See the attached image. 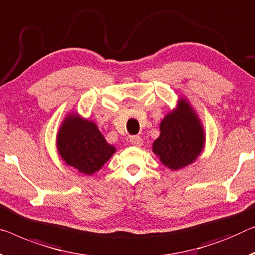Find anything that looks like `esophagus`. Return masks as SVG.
I'll list each match as a JSON object with an SVG mask.
<instances>
[{"instance_id":"obj_1","label":"esophagus","mask_w":255,"mask_h":255,"mask_svg":"<svg viewBox=\"0 0 255 255\" xmlns=\"http://www.w3.org/2000/svg\"><path fill=\"white\" fill-rule=\"evenodd\" d=\"M130 143L134 146H140L143 144V139L139 136H132V137H130Z\"/></svg>"}]
</instances>
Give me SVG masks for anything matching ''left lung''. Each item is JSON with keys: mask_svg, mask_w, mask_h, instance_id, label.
<instances>
[{"mask_svg": "<svg viewBox=\"0 0 255 255\" xmlns=\"http://www.w3.org/2000/svg\"><path fill=\"white\" fill-rule=\"evenodd\" d=\"M204 129L191 106L182 100L175 111L160 124V136L153 142V151L165 166L173 170L192 164L201 153Z\"/></svg>", "mask_w": 255, "mask_h": 255, "instance_id": "left-lung-1", "label": "left lung"}]
</instances>
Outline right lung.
Listing matches in <instances>:
<instances>
[{"instance_id":"add662e5","label":"right lung","mask_w":255,"mask_h":255,"mask_svg":"<svg viewBox=\"0 0 255 255\" xmlns=\"http://www.w3.org/2000/svg\"><path fill=\"white\" fill-rule=\"evenodd\" d=\"M57 149L68 166L91 175L104 166L116 152L93 121L68 116L57 135Z\"/></svg>"}]
</instances>
